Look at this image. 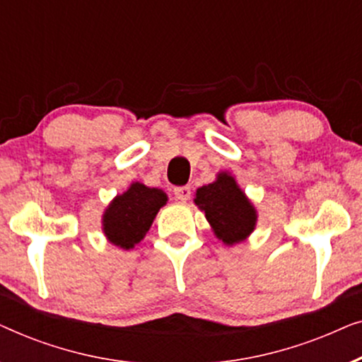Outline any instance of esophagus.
I'll list each match as a JSON object with an SVG mask.
<instances>
[{
    "label": "esophagus",
    "mask_w": 362,
    "mask_h": 362,
    "mask_svg": "<svg viewBox=\"0 0 362 362\" xmlns=\"http://www.w3.org/2000/svg\"><path fill=\"white\" fill-rule=\"evenodd\" d=\"M175 197L177 201L186 202L191 197V187L189 186H180L175 187Z\"/></svg>",
    "instance_id": "34e87169"
}]
</instances>
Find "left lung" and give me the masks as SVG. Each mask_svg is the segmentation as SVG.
Segmentation results:
<instances>
[{
	"mask_svg": "<svg viewBox=\"0 0 362 362\" xmlns=\"http://www.w3.org/2000/svg\"><path fill=\"white\" fill-rule=\"evenodd\" d=\"M194 202L226 245L239 244L255 229V207L230 173L222 171L214 182L197 187Z\"/></svg>",
	"mask_w": 362,
	"mask_h": 362,
	"instance_id": "left-lung-1",
	"label": "left lung"
}]
</instances>
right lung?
Wrapping results in <instances>:
<instances>
[{
  "label": "right lung",
  "instance_id": "right-lung-1",
  "mask_svg": "<svg viewBox=\"0 0 362 362\" xmlns=\"http://www.w3.org/2000/svg\"><path fill=\"white\" fill-rule=\"evenodd\" d=\"M168 196L158 187L132 182L130 187L113 199L102 216L103 234L113 245L130 250L140 242L155 221Z\"/></svg>",
  "mask_w": 362,
  "mask_h": 362
}]
</instances>
